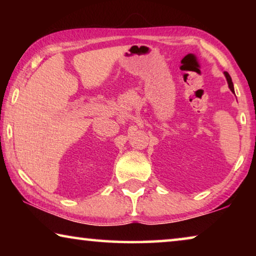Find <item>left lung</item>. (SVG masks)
Returning <instances> with one entry per match:
<instances>
[{
  "mask_svg": "<svg viewBox=\"0 0 256 256\" xmlns=\"http://www.w3.org/2000/svg\"><path fill=\"white\" fill-rule=\"evenodd\" d=\"M224 73H225V76H226V79H227V82H228V87H230V90H232V92L234 93V87H233L232 79H230V76L228 73H227V72H224Z\"/></svg>",
  "mask_w": 256,
  "mask_h": 256,
  "instance_id": "obj_1",
  "label": "left lung"
}]
</instances>
